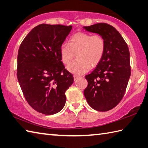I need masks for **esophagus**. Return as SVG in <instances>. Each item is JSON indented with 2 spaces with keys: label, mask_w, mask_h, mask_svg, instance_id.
I'll return each instance as SVG.
<instances>
[{
  "label": "esophagus",
  "mask_w": 148,
  "mask_h": 148,
  "mask_svg": "<svg viewBox=\"0 0 148 148\" xmlns=\"http://www.w3.org/2000/svg\"><path fill=\"white\" fill-rule=\"evenodd\" d=\"M73 78H74V80L75 81H76L78 78H80V77L79 76H78V75H74L73 76Z\"/></svg>",
  "instance_id": "esophagus-1"
}]
</instances>
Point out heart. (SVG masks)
Instances as JSON below:
<instances>
[{
  "label": "heart",
  "mask_w": 148,
  "mask_h": 148,
  "mask_svg": "<svg viewBox=\"0 0 148 148\" xmlns=\"http://www.w3.org/2000/svg\"><path fill=\"white\" fill-rule=\"evenodd\" d=\"M105 47V40L101 35L78 32L70 38L69 44L64 42L61 45V59L64 64H68L77 54L78 60L69 64L67 69L72 73L82 75L99 63Z\"/></svg>",
  "instance_id": "b5f03b06"
}]
</instances>
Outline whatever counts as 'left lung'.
Segmentation results:
<instances>
[{
	"mask_svg": "<svg viewBox=\"0 0 148 148\" xmlns=\"http://www.w3.org/2000/svg\"><path fill=\"white\" fill-rule=\"evenodd\" d=\"M84 28L101 35L106 44L101 61L90 74L85 77L88 85L84 96L95 110L109 111L122 99L129 82L131 73L129 47L120 33L107 23Z\"/></svg>",
	"mask_w": 148,
	"mask_h": 148,
	"instance_id": "1",
	"label": "left lung"
}]
</instances>
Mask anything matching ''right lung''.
<instances>
[{
	"label": "right lung",
	"instance_id": "1",
	"mask_svg": "<svg viewBox=\"0 0 148 148\" xmlns=\"http://www.w3.org/2000/svg\"><path fill=\"white\" fill-rule=\"evenodd\" d=\"M71 29L72 26L39 25L19 46V84L29 106L40 113L60 112L66 100L65 92L74 81L62 63L60 52Z\"/></svg>",
	"mask_w": 148,
	"mask_h": 148
}]
</instances>
